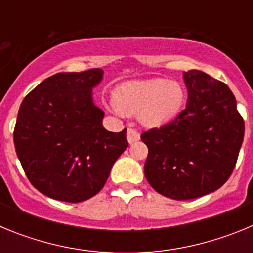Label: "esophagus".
Instances as JSON below:
<instances>
[{
    "label": "esophagus",
    "mask_w": 253,
    "mask_h": 253,
    "mask_svg": "<svg viewBox=\"0 0 253 253\" xmlns=\"http://www.w3.org/2000/svg\"><path fill=\"white\" fill-rule=\"evenodd\" d=\"M126 139H128V142L130 143V144L131 143H135L140 139V134L138 133L135 129L128 128V131H126Z\"/></svg>",
    "instance_id": "1"
}]
</instances>
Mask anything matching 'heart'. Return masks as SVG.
I'll return each mask as SVG.
<instances>
[{"label": "heart", "instance_id": "heart-1", "mask_svg": "<svg viewBox=\"0 0 253 253\" xmlns=\"http://www.w3.org/2000/svg\"><path fill=\"white\" fill-rule=\"evenodd\" d=\"M186 92L177 81L152 78L122 84L116 91L115 110L138 111V119L148 128L167 124L181 113Z\"/></svg>", "mask_w": 253, "mask_h": 253}]
</instances>
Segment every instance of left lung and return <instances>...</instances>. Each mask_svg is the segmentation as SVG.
<instances>
[{
  "mask_svg": "<svg viewBox=\"0 0 253 253\" xmlns=\"http://www.w3.org/2000/svg\"><path fill=\"white\" fill-rule=\"evenodd\" d=\"M186 109L160 128L143 131L144 175L157 193L189 200L213 193L233 172L245 122L229 87L202 71L184 72Z\"/></svg>",
  "mask_w": 253,
  "mask_h": 253,
  "instance_id": "8db88e82",
  "label": "left lung"
}]
</instances>
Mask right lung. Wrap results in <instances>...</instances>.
<instances>
[{
  "instance_id": "add662e5",
  "label": "right lung",
  "mask_w": 253,
  "mask_h": 253,
  "mask_svg": "<svg viewBox=\"0 0 253 253\" xmlns=\"http://www.w3.org/2000/svg\"><path fill=\"white\" fill-rule=\"evenodd\" d=\"M102 75L100 68L57 73L22 100L15 149L31 185L49 198L81 203L95 196L128 147L126 129L107 131L92 101Z\"/></svg>"
}]
</instances>
